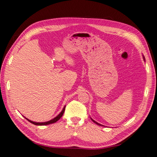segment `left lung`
I'll list each match as a JSON object with an SVG mask.
<instances>
[{
  "mask_svg": "<svg viewBox=\"0 0 157 157\" xmlns=\"http://www.w3.org/2000/svg\"><path fill=\"white\" fill-rule=\"evenodd\" d=\"M143 58H144V60H145V58H144V56H143ZM91 120H92V121H93V122H94V123H96L97 124H98V125H101V126H103L102 124H99V123H98V122H97L96 121H94V120H93V119H92V118H91Z\"/></svg>",
  "mask_w": 157,
  "mask_h": 157,
  "instance_id": "8db88e82",
  "label": "left lung"
}]
</instances>
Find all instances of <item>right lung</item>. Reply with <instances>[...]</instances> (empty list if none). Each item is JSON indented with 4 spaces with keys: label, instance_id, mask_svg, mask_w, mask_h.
<instances>
[{
    "label": "right lung",
    "instance_id": "add662e5",
    "mask_svg": "<svg viewBox=\"0 0 157 157\" xmlns=\"http://www.w3.org/2000/svg\"><path fill=\"white\" fill-rule=\"evenodd\" d=\"M64 110H65V106H64V107H63V109L62 111H61V112L56 116V117H55L54 118L50 120V121H47V122H33V121H30V120H29V119L26 118H25L28 121H29L30 122H31L32 124H35V125H39V126H41V125H48V124L54 123V122H57V121H58V120H59V119L63 116V113H64Z\"/></svg>",
    "mask_w": 157,
    "mask_h": 157
}]
</instances>
